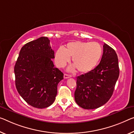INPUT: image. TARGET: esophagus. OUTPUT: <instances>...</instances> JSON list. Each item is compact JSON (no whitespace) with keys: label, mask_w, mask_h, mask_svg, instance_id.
<instances>
[{"label":"esophagus","mask_w":134,"mask_h":134,"mask_svg":"<svg viewBox=\"0 0 134 134\" xmlns=\"http://www.w3.org/2000/svg\"><path fill=\"white\" fill-rule=\"evenodd\" d=\"M63 77H64L65 79H69V78H71V75H69V74H65L64 75H63Z\"/></svg>","instance_id":"1"}]
</instances>
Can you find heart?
Listing matches in <instances>:
<instances>
[{
    "mask_svg": "<svg viewBox=\"0 0 134 134\" xmlns=\"http://www.w3.org/2000/svg\"><path fill=\"white\" fill-rule=\"evenodd\" d=\"M102 54V47L96 42L77 41L68 43L63 49L59 48L55 53V62L59 68H63L72 57L74 66L69 71L76 68L80 72L87 73L92 71L99 62Z\"/></svg>",
    "mask_w": 134,
    "mask_h": 134,
    "instance_id": "b5f03b06",
    "label": "heart"
}]
</instances>
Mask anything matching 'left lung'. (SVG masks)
Listing matches in <instances>:
<instances>
[{"mask_svg":"<svg viewBox=\"0 0 134 134\" xmlns=\"http://www.w3.org/2000/svg\"><path fill=\"white\" fill-rule=\"evenodd\" d=\"M119 75L116 51L104 44L99 64L89 72L77 77V88L74 93L75 102L87 110L102 106L111 97Z\"/></svg>","mask_w":134,"mask_h":134,"instance_id":"left-lung-1","label":"left lung"}]
</instances>
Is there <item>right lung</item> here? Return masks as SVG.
<instances>
[{
    "label": "right lung",
    "instance_id": "1",
    "mask_svg": "<svg viewBox=\"0 0 134 134\" xmlns=\"http://www.w3.org/2000/svg\"><path fill=\"white\" fill-rule=\"evenodd\" d=\"M54 58L47 37L27 43L20 51L14 66L15 86L23 99L34 107L47 108L54 101L63 74L54 66Z\"/></svg>",
    "mask_w": 134,
    "mask_h": 134
}]
</instances>
